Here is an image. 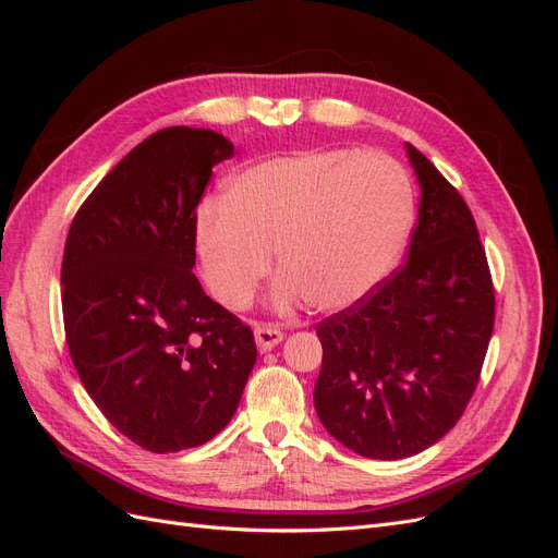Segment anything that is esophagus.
<instances>
[{"instance_id": "esophagus-1", "label": "esophagus", "mask_w": 558, "mask_h": 558, "mask_svg": "<svg viewBox=\"0 0 558 558\" xmlns=\"http://www.w3.org/2000/svg\"><path fill=\"white\" fill-rule=\"evenodd\" d=\"M253 335H256V344L260 351L275 349L283 340V332L269 324H256L253 326Z\"/></svg>"}]
</instances>
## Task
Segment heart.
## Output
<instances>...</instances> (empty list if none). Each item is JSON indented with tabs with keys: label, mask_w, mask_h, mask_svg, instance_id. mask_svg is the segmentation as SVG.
I'll return each instance as SVG.
<instances>
[{
	"label": "heart",
	"mask_w": 558,
	"mask_h": 558,
	"mask_svg": "<svg viewBox=\"0 0 558 558\" xmlns=\"http://www.w3.org/2000/svg\"><path fill=\"white\" fill-rule=\"evenodd\" d=\"M412 183L381 150L310 148L248 165L199 207L195 248L209 291L242 310L272 267L283 307L356 305L388 275L412 226Z\"/></svg>",
	"instance_id": "1"
}]
</instances>
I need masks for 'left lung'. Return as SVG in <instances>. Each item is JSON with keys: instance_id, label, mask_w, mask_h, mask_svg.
Masks as SVG:
<instances>
[{"instance_id": "1", "label": "left lung", "mask_w": 558, "mask_h": 558, "mask_svg": "<svg viewBox=\"0 0 558 558\" xmlns=\"http://www.w3.org/2000/svg\"><path fill=\"white\" fill-rule=\"evenodd\" d=\"M408 154L421 185L408 260L316 326L320 424L379 461L408 459L456 426L496 318L492 269L465 199L418 148L408 144Z\"/></svg>"}]
</instances>
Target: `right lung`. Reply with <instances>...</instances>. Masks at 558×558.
<instances>
[{
  "label": "right lung",
  "mask_w": 558,
  "mask_h": 558,
  "mask_svg": "<svg viewBox=\"0 0 558 558\" xmlns=\"http://www.w3.org/2000/svg\"><path fill=\"white\" fill-rule=\"evenodd\" d=\"M230 156L223 134L158 130L95 185L66 234L70 356L99 412L154 453L221 433L256 365L251 328L193 275L197 205Z\"/></svg>",
  "instance_id": "obj_1"
}]
</instances>
